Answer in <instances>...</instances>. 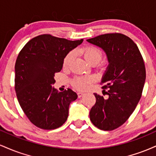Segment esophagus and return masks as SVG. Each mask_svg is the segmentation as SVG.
<instances>
[{"mask_svg":"<svg viewBox=\"0 0 156 156\" xmlns=\"http://www.w3.org/2000/svg\"><path fill=\"white\" fill-rule=\"evenodd\" d=\"M77 94H78V98H81V97H83V95H84V93H83V92H78V93H77Z\"/></svg>","mask_w":156,"mask_h":156,"instance_id":"obj_1","label":"esophagus"}]
</instances>
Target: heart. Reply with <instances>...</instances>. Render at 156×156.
I'll return each mask as SVG.
<instances>
[{"mask_svg":"<svg viewBox=\"0 0 156 156\" xmlns=\"http://www.w3.org/2000/svg\"><path fill=\"white\" fill-rule=\"evenodd\" d=\"M80 53L83 56L85 60L92 65H95L103 58V51L100 48L94 45H87L79 50ZM74 58V53L69 52L64 56L63 59V67L68 68ZM108 63L107 61H102L101 65L105 66ZM92 81V78L88 76H76L71 80V84L74 88L78 90H85L89 84Z\"/></svg>","mask_w":156,"mask_h":156,"instance_id":"obj_1","label":"heart"}]
</instances>
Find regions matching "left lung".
I'll use <instances>...</instances> for the list:
<instances>
[{
  "instance_id": "left-lung-1",
  "label": "left lung",
  "mask_w": 156,
  "mask_h": 156,
  "mask_svg": "<svg viewBox=\"0 0 156 156\" xmlns=\"http://www.w3.org/2000/svg\"><path fill=\"white\" fill-rule=\"evenodd\" d=\"M101 48L109 62L101 84L107 98L94 93L95 104L89 117L103 130L117 129L128 120L141 97L146 78L144 62L136 44L120 33L105 34L87 39Z\"/></svg>"
}]
</instances>
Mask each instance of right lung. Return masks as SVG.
I'll return each instance as SVG.
<instances>
[{"mask_svg":"<svg viewBox=\"0 0 156 156\" xmlns=\"http://www.w3.org/2000/svg\"><path fill=\"white\" fill-rule=\"evenodd\" d=\"M83 40L46 34L28 41L19 53L15 67L16 94L26 117L41 129H55L67 119L69 105L78 95L70 89L58 92L53 88L54 76L62 70L64 56Z\"/></svg>","mask_w":156,"mask_h":156,"instance_id":"add662e5","label":"right lung"}]
</instances>
